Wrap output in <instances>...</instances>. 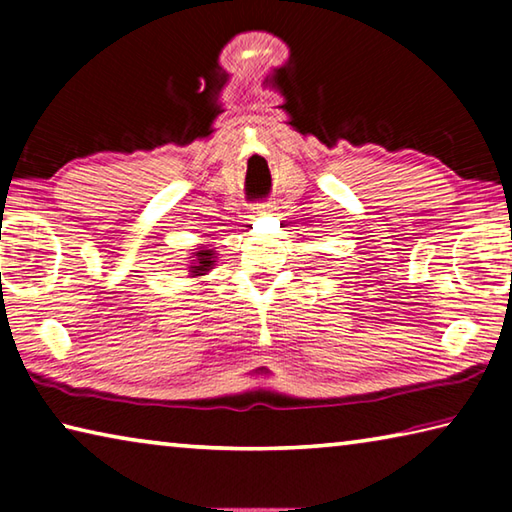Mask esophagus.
<instances>
[{
    "mask_svg": "<svg viewBox=\"0 0 512 512\" xmlns=\"http://www.w3.org/2000/svg\"><path fill=\"white\" fill-rule=\"evenodd\" d=\"M255 214H264V212H271V210H275V205L273 203H257L255 207Z\"/></svg>",
    "mask_w": 512,
    "mask_h": 512,
    "instance_id": "34e87169",
    "label": "esophagus"
}]
</instances>
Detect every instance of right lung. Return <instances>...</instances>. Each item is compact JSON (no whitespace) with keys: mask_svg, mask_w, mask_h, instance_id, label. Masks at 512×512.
<instances>
[{"mask_svg":"<svg viewBox=\"0 0 512 512\" xmlns=\"http://www.w3.org/2000/svg\"><path fill=\"white\" fill-rule=\"evenodd\" d=\"M214 250H207V248H201L196 250L194 253V259H192V266H189V273H192V277L196 275H205L207 271H212L214 266Z\"/></svg>","mask_w":512,"mask_h":512,"instance_id":"obj_1","label":"right lung"}]
</instances>
